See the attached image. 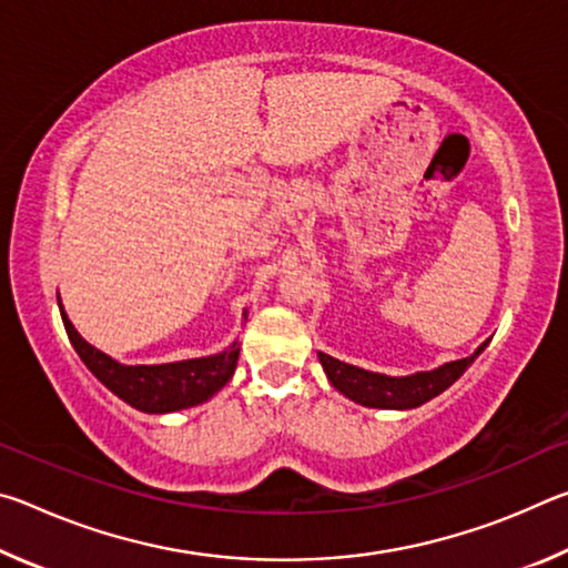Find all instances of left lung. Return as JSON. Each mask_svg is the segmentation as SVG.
Here are the masks:
<instances>
[{
	"mask_svg": "<svg viewBox=\"0 0 568 568\" xmlns=\"http://www.w3.org/2000/svg\"><path fill=\"white\" fill-rule=\"evenodd\" d=\"M486 343L480 345L470 358L446 363L430 373H416V376H406V378H388V376H381V373L355 368V365L335 361L325 353H321L318 358L323 363L325 373H328L333 386L338 388L343 396L361 403V406L416 408V406H423L426 400L436 398L438 393H444L448 386H454V383L464 376L468 365L478 358L480 351L486 348Z\"/></svg>",
	"mask_w": 568,
	"mask_h": 568,
	"instance_id": "left-lung-1",
	"label": "left lung"
}]
</instances>
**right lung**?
Here are the masks:
<instances>
[{
    "mask_svg": "<svg viewBox=\"0 0 568 568\" xmlns=\"http://www.w3.org/2000/svg\"><path fill=\"white\" fill-rule=\"evenodd\" d=\"M64 331L70 335L77 355L82 363L102 381L114 396H120L132 408L145 413H170L180 408L197 406L225 386L233 378L237 365L240 345L233 343V348L210 358L180 361L165 365H122L112 361L110 355L94 348L67 318L64 307L60 305Z\"/></svg>",
    "mask_w": 568,
    "mask_h": 568,
    "instance_id": "right-lung-1",
    "label": "right lung"
}]
</instances>
